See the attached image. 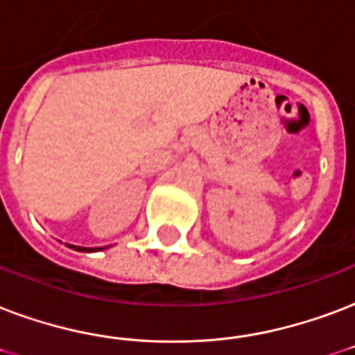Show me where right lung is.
<instances>
[{"label": "right lung", "instance_id": "right-lung-1", "mask_svg": "<svg viewBox=\"0 0 355 355\" xmlns=\"http://www.w3.org/2000/svg\"><path fill=\"white\" fill-rule=\"evenodd\" d=\"M69 248H72V250L76 251H87V253H91V251H100L102 248H98V250H94V248H80V245H70V243H67Z\"/></svg>", "mask_w": 355, "mask_h": 355}]
</instances>
